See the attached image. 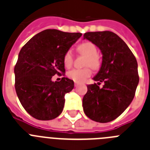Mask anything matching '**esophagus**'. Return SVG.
Wrapping results in <instances>:
<instances>
[{
    "instance_id": "esophagus-1",
    "label": "esophagus",
    "mask_w": 150,
    "mask_h": 150,
    "mask_svg": "<svg viewBox=\"0 0 150 150\" xmlns=\"http://www.w3.org/2000/svg\"><path fill=\"white\" fill-rule=\"evenodd\" d=\"M79 86V83H77V82H75V87L76 88V87H78Z\"/></svg>"
}]
</instances>
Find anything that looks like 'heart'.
Wrapping results in <instances>:
<instances>
[{"label": "heart", "instance_id": "b5f03b06", "mask_svg": "<svg viewBox=\"0 0 150 150\" xmlns=\"http://www.w3.org/2000/svg\"><path fill=\"white\" fill-rule=\"evenodd\" d=\"M78 51L88 57L86 60V66H90L93 69H97L100 66V60L97 56V49L93 43L84 42L78 47ZM73 54L71 50L66 52L63 57V63L66 67L69 68L73 63ZM91 70L90 68L85 69H74L67 73L68 77L75 82H82L88 77L91 75Z\"/></svg>", "mask_w": 150, "mask_h": 150}]
</instances>
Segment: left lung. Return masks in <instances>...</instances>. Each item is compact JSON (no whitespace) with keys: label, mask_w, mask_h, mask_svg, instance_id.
I'll return each instance as SVG.
<instances>
[{"label":"left lung","mask_w":150,"mask_h":150,"mask_svg":"<svg viewBox=\"0 0 150 150\" xmlns=\"http://www.w3.org/2000/svg\"><path fill=\"white\" fill-rule=\"evenodd\" d=\"M88 39L100 50L102 64L93 79L97 84L88 85L83 97L85 115L100 123L118 118L132 102L139 83L137 62L125 42L109 31L86 32ZM104 82L103 88L98 86Z\"/></svg>","instance_id":"8db88e82"}]
</instances>
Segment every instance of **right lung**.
I'll use <instances>...</instances> for the list:
<instances>
[{
  "label": "right lung",
  "instance_id": "obj_1",
  "mask_svg": "<svg viewBox=\"0 0 150 150\" xmlns=\"http://www.w3.org/2000/svg\"><path fill=\"white\" fill-rule=\"evenodd\" d=\"M81 33L57 29L39 32L25 44L19 53L14 73L15 89L25 111L38 120H51L61 114L65 94L74 88V81L54 75L65 72L63 57Z\"/></svg>",
  "mask_w": 150,
  "mask_h": 150
}]
</instances>
